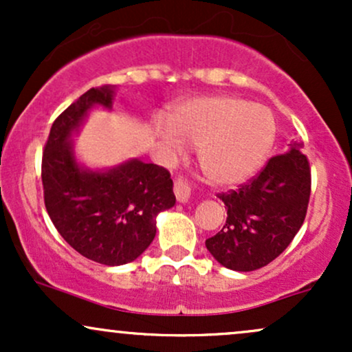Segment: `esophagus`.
Masks as SVG:
<instances>
[{
    "instance_id": "34e87169",
    "label": "esophagus",
    "mask_w": 352,
    "mask_h": 352,
    "mask_svg": "<svg viewBox=\"0 0 352 352\" xmlns=\"http://www.w3.org/2000/svg\"><path fill=\"white\" fill-rule=\"evenodd\" d=\"M173 192H175L177 200L182 201H187L190 199V193H192V187H190V182L185 179V177L179 175L173 182Z\"/></svg>"
}]
</instances>
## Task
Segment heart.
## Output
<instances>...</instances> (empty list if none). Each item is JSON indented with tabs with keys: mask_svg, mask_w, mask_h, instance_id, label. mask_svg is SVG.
<instances>
[{
	"mask_svg": "<svg viewBox=\"0 0 352 352\" xmlns=\"http://www.w3.org/2000/svg\"><path fill=\"white\" fill-rule=\"evenodd\" d=\"M170 127L157 124V134L173 151L180 138L199 147V162L210 182L236 185L248 180L265 162L274 140L272 112L232 96L190 100L170 116Z\"/></svg>",
	"mask_w": 352,
	"mask_h": 352,
	"instance_id": "obj_1",
	"label": "heart"
}]
</instances>
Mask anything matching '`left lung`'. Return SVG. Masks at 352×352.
I'll list each match as a JSON object with an SVG mask.
<instances>
[{
    "label": "left lung",
    "mask_w": 352,
    "mask_h": 352,
    "mask_svg": "<svg viewBox=\"0 0 352 352\" xmlns=\"http://www.w3.org/2000/svg\"><path fill=\"white\" fill-rule=\"evenodd\" d=\"M302 144L274 155L236 190L218 193L227 221L205 245L213 258L235 272H253L272 263L300 232L311 195L309 160Z\"/></svg>",
    "instance_id": "left-lung-1"
}]
</instances>
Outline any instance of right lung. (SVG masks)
Returning a JSON list of instances; mask_svg holds the SVG:
<instances>
[{
  "instance_id": "1",
  "label": "right lung",
  "mask_w": 352,
  "mask_h": 352,
  "mask_svg": "<svg viewBox=\"0 0 352 352\" xmlns=\"http://www.w3.org/2000/svg\"><path fill=\"white\" fill-rule=\"evenodd\" d=\"M94 104L111 107L112 89L92 87L52 122L43 152L44 205L59 235L100 265L134 261L155 236L157 213L175 205L170 172L140 160L109 172L76 164L69 135Z\"/></svg>"
}]
</instances>
